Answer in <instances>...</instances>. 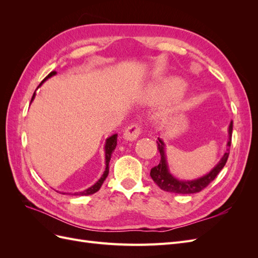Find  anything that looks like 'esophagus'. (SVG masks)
I'll return each instance as SVG.
<instances>
[{
    "label": "esophagus",
    "mask_w": 258,
    "mask_h": 258,
    "mask_svg": "<svg viewBox=\"0 0 258 258\" xmlns=\"http://www.w3.org/2000/svg\"><path fill=\"white\" fill-rule=\"evenodd\" d=\"M141 134V128L137 123H132L128 126L123 132V138L128 141H135V140Z\"/></svg>",
    "instance_id": "1"
}]
</instances>
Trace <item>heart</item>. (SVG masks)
Here are the masks:
<instances>
[{"instance_id": "b5f03b06", "label": "heart", "mask_w": 258, "mask_h": 258, "mask_svg": "<svg viewBox=\"0 0 258 258\" xmlns=\"http://www.w3.org/2000/svg\"><path fill=\"white\" fill-rule=\"evenodd\" d=\"M184 84L177 79H167L158 82L150 88L146 95V101L148 103L163 102L172 98L175 93L182 91Z\"/></svg>"}]
</instances>
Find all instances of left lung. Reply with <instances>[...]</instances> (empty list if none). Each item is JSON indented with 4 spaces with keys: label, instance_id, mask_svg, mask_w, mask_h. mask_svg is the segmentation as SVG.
I'll use <instances>...</instances> for the list:
<instances>
[{
    "label": "left lung",
    "instance_id": "8db88e82",
    "mask_svg": "<svg viewBox=\"0 0 258 258\" xmlns=\"http://www.w3.org/2000/svg\"><path fill=\"white\" fill-rule=\"evenodd\" d=\"M228 142H227V151L224 154L222 159L218 161L217 165L210 171V172L204 176H201L197 179H191V181H181L177 179L172 174L169 172L168 163L166 158V150H165V143L161 139L158 138L157 146L160 153V162L157 166L154 167L151 170V177L153 181L157 184L162 190L174 192V194H196L201 191L204 188L213 181V179L217 176V174L221 172V170L224 168V166L227 162L228 156H229V150L231 145V135H232V121L229 124L228 128Z\"/></svg>",
    "mask_w": 258,
    "mask_h": 258
}]
</instances>
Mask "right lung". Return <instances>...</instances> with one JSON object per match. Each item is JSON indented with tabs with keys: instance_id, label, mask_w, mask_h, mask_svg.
<instances>
[{
	"instance_id": "add662e5",
	"label": "right lung",
	"mask_w": 258,
	"mask_h": 258,
	"mask_svg": "<svg viewBox=\"0 0 258 258\" xmlns=\"http://www.w3.org/2000/svg\"><path fill=\"white\" fill-rule=\"evenodd\" d=\"M56 74V72H51V73H49L47 76L45 77V79L41 82V84L38 85V87H41V85L47 80V79H49V77H51L52 75H54ZM37 87V88H38ZM36 88V89H37ZM35 91H34V93H33V96H32V99H31V102H32L33 101V99H34V97H35ZM116 145H117V135H113L112 137H110L108 139H106V142H105V146H104V150H105V171H104V173H103V175L101 176V178L99 179V181L95 184V185H92L91 187H89V188H87L86 190H84V191H80V192H74V194H72V195H75V196H88V195H92V194H95V192H97L99 189H100V187L102 186V184H103V182L105 181V178H106V176H107V174H108V162H110V160H111V155H112V153H113V151L115 150L116 148ZM70 195V194H69Z\"/></svg>"
}]
</instances>
